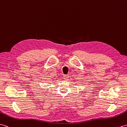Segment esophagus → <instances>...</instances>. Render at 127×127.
<instances>
[{"label": "esophagus", "mask_w": 127, "mask_h": 127, "mask_svg": "<svg viewBox=\"0 0 127 127\" xmlns=\"http://www.w3.org/2000/svg\"><path fill=\"white\" fill-rule=\"evenodd\" d=\"M68 78H69L68 75H64L63 78H64V80H67V79H68Z\"/></svg>", "instance_id": "1"}]
</instances>
